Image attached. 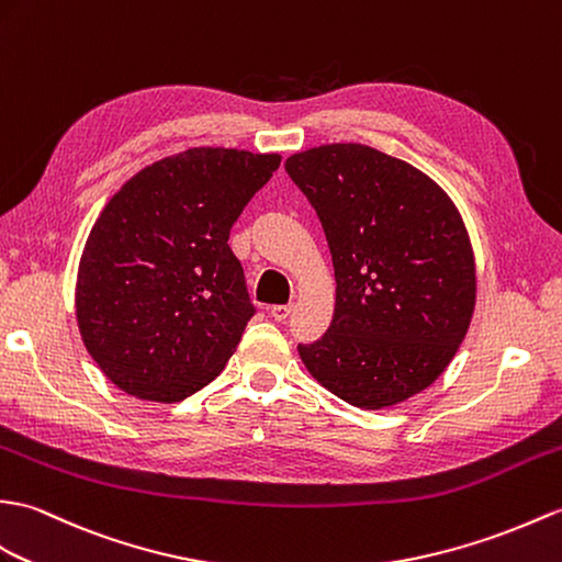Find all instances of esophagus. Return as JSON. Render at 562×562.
Here are the masks:
<instances>
[{
  "label": "esophagus",
  "mask_w": 562,
  "mask_h": 562,
  "mask_svg": "<svg viewBox=\"0 0 562 562\" xmlns=\"http://www.w3.org/2000/svg\"><path fill=\"white\" fill-rule=\"evenodd\" d=\"M290 313H292V304H278V306H270V316L276 318L278 323H282V321L290 318Z\"/></svg>",
  "instance_id": "obj_1"
}]
</instances>
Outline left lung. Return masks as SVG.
I'll list each match as a JSON object with an SVG mask.
<instances>
[{
	"mask_svg": "<svg viewBox=\"0 0 562 562\" xmlns=\"http://www.w3.org/2000/svg\"><path fill=\"white\" fill-rule=\"evenodd\" d=\"M286 175L316 211L335 270V311L299 345L316 381L351 407L422 393L458 355L476 304L462 215L434 179L361 143L294 153Z\"/></svg>",
	"mask_w": 562,
	"mask_h": 562,
	"instance_id": "left-lung-1",
	"label": "left lung"
}]
</instances>
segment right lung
I'll use <instances>...</instances> for the list:
<instances>
[{
	"label": "right lung",
	"instance_id": "add662e5",
	"mask_svg": "<svg viewBox=\"0 0 562 562\" xmlns=\"http://www.w3.org/2000/svg\"><path fill=\"white\" fill-rule=\"evenodd\" d=\"M280 160L189 148L143 167L102 207L78 263L76 321L126 395L181 402L225 369L254 316L229 229Z\"/></svg>",
	"mask_w": 562,
	"mask_h": 562
}]
</instances>
